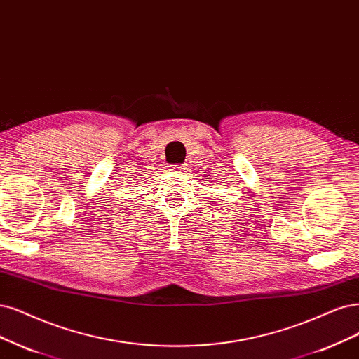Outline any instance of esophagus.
Masks as SVG:
<instances>
[{
    "instance_id": "obj_1",
    "label": "esophagus",
    "mask_w": 359,
    "mask_h": 359,
    "mask_svg": "<svg viewBox=\"0 0 359 359\" xmlns=\"http://www.w3.org/2000/svg\"><path fill=\"white\" fill-rule=\"evenodd\" d=\"M168 170L175 172V174H182V172L187 170V168L182 166V165H169V166H168Z\"/></svg>"
}]
</instances>
